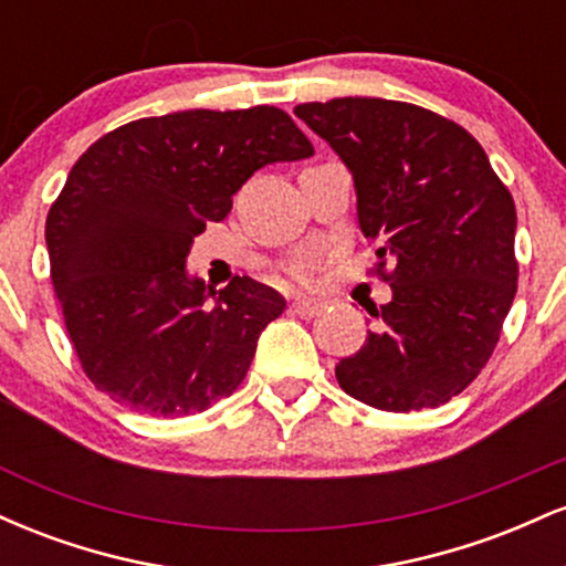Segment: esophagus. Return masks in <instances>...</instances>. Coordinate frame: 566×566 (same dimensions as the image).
Instances as JSON below:
<instances>
[{
  "instance_id": "1",
  "label": "esophagus",
  "mask_w": 566,
  "mask_h": 566,
  "mask_svg": "<svg viewBox=\"0 0 566 566\" xmlns=\"http://www.w3.org/2000/svg\"><path fill=\"white\" fill-rule=\"evenodd\" d=\"M290 311L295 316H301V319H314V316H319L324 311V303H319V301H295L290 305Z\"/></svg>"
}]
</instances>
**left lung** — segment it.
<instances>
[{"label": "left lung", "instance_id": "obj_1", "mask_svg": "<svg viewBox=\"0 0 566 566\" xmlns=\"http://www.w3.org/2000/svg\"><path fill=\"white\" fill-rule=\"evenodd\" d=\"M295 116L354 175L359 229L382 242L394 292L337 382L386 412L444 405L490 361L516 295L509 188L471 133L412 103L335 97Z\"/></svg>", "mask_w": 566, "mask_h": 566}]
</instances>
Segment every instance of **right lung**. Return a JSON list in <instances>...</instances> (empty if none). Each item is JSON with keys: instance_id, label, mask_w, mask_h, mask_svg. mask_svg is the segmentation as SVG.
<instances>
[{"instance_id": "right-lung-1", "label": "right lung", "mask_w": 566, "mask_h": 566, "mask_svg": "<svg viewBox=\"0 0 566 566\" xmlns=\"http://www.w3.org/2000/svg\"><path fill=\"white\" fill-rule=\"evenodd\" d=\"M311 154L274 106L148 116L82 154L44 239L69 337L97 391L154 418L199 415L237 391L287 301L250 276L216 292L186 258L252 172Z\"/></svg>"}]
</instances>
